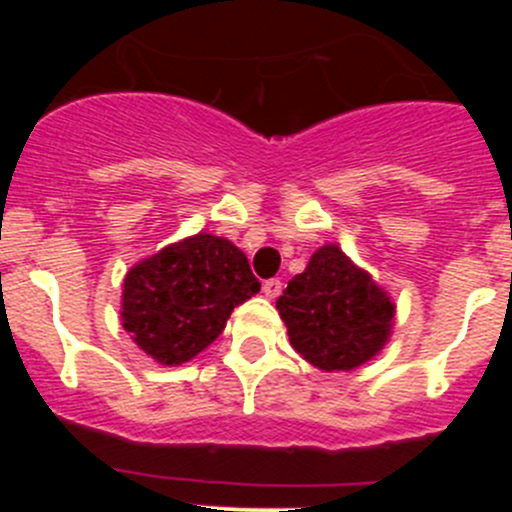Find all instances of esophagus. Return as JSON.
Here are the masks:
<instances>
[{
	"label": "esophagus",
	"instance_id": "obj_1",
	"mask_svg": "<svg viewBox=\"0 0 512 512\" xmlns=\"http://www.w3.org/2000/svg\"><path fill=\"white\" fill-rule=\"evenodd\" d=\"M280 292H282V282L280 280H265V282H262V294H265L267 299L280 297Z\"/></svg>",
	"mask_w": 512,
	"mask_h": 512
}]
</instances>
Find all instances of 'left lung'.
<instances>
[{
  "label": "left lung",
  "instance_id": "left-lung-1",
  "mask_svg": "<svg viewBox=\"0 0 512 512\" xmlns=\"http://www.w3.org/2000/svg\"><path fill=\"white\" fill-rule=\"evenodd\" d=\"M289 344L322 371H352L389 344L396 304L339 245H322L277 299Z\"/></svg>",
  "mask_w": 512,
  "mask_h": 512
}]
</instances>
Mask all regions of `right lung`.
<instances>
[{
    "mask_svg": "<svg viewBox=\"0 0 512 512\" xmlns=\"http://www.w3.org/2000/svg\"><path fill=\"white\" fill-rule=\"evenodd\" d=\"M257 292L245 252L225 237L198 232L126 272L121 324L153 361L178 366L208 349L232 309Z\"/></svg>",
    "mask_w": 512,
    "mask_h": 512,
    "instance_id": "add662e5",
    "label": "right lung"
}]
</instances>
